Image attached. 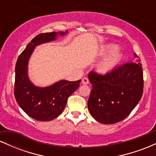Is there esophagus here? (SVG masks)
Segmentation results:
<instances>
[{
    "label": "esophagus",
    "instance_id": "esophagus-1",
    "mask_svg": "<svg viewBox=\"0 0 156 156\" xmlns=\"http://www.w3.org/2000/svg\"><path fill=\"white\" fill-rule=\"evenodd\" d=\"M89 83V80L88 79V78H87V77H84V78H82V83L87 85V84H88Z\"/></svg>",
    "mask_w": 156,
    "mask_h": 156
}]
</instances>
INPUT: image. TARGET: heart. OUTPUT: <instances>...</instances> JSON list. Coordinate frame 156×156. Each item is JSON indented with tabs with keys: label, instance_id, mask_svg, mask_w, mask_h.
Here are the masks:
<instances>
[{
	"label": "heart",
	"instance_id": "heart-1",
	"mask_svg": "<svg viewBox=\"0 0 156 156\" xmlns=\"http://www.w3.org/2000/svg\"><path fill=\"white\" fill-rule=\"evenodd\" d=\"M117 48V47L114 44H109L102 48L101 51V55H105L109 52L110 53L100 62L97 66L98 70L100 73H106L109 72L120 62L122 58V53Z\"/></svg>",
	"mask_w": 156,
	"mask_h": 156
}]
</instances>
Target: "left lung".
<instances>
[{"label":"left lung","mask_w":156,"mask_h":156,"mask_svg":"<svg viewBox=\"0 0 156 156\" xmlns=\"http://www.w3.org/2000/svg\"><path fill=\"white\" fill-rule=\"evenodd\" d=\"M136 58H139L134 54ZM128 62L105 75L89 73L92 85L88 101L91 115L103 124H114L125 119L141 100L144 88L139 60Z\"/></svg>","instance_id":"obj_1"}]
</instances>
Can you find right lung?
<instances>
[{
	"mask_svg": "<svg viewBox=\"0 0 156 156\" xmlns=\"http://www.w3.org/2000/svg\"><path fill=\"white\" fill-rule=\"evenodd\" d=\"M67 31H66L67 33ZM66 33L58 32L61 36ZM58 33L39 34L35 37L17 58L15 66V99L20 108L29 117L39 121H50L62 114L67 99L79 87L80 80H62L50 87H36L28 79V62L35 47L55 40Z\"/></svg>",
	"mask_w": 156,
	"mask_h": 156,
	"instance_id": "obj_1",
	"label": "right lung"
}]
</instances>
